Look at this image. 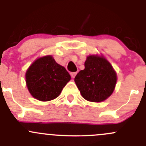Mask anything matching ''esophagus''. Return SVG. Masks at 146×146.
<instances>
[{"mask_svg": "<svg viewBox=\"0 0 146 146\" xmlns=\"http://www.w3.org/2000/svg\"><path fill=\"white\" fill-rule=\"evenodd\" d=\"M76 74H77V72H73V73H70V76H71V77L73 78H74L76 77Z\"/></svg>", "mask_w": 146, "mask_h": 146, "instance_id": "esophagus-1", "label": "esophagus"}]
</instances>
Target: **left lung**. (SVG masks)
Returning a JSON list of instances; mask_svg holds the SVG:
<instances>
[{
  "mask_svg": "<svg viewBox=\"0 0 146 146\" xmlns=\"http://www.w3.org/2000/svg\"><path fill=\"white\" fill-rule=\"evenodd\" d=\"M117 80V73L110 63L98 55L87 57L85 69L74 79L82 98L93 102L107 99L114 92Z\"/></svg>",
  "mask_w": 146,
  "mask_h": 146,
  "instance_id": "8db88e82",
  "label": "left lung"
}]
</instances>
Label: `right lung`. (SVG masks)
<instances>
[{
  "label": "right lung",
  "mask_w": 146,
  "mask_h": 146,
  "mask_svg": "<svg viewBox=\"0 0 146 146\" xmlns=\"http://www.w3.org/2000/svg\"><path fill=\"white\" fill-rule=\"evenodd\" d=\"M25 78L31 95L38 100L46 102L59 96L70 76L51 56H46L34 61L26 72Z\"/></svg>",
  "instance_id": "right-lung-1"
}]
</instances>
